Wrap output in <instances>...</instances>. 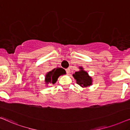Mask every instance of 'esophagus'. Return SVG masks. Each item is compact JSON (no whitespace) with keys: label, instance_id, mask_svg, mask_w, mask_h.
I'll use <instances>...</instances> for the list:
<instances>
[{"label":"esophagus","instance_id":"34e87169","mask_svg":"<svg viewBox=\"0 0 130 130\" xmlns=\"http://www.w3.org/2000/svg\"><path fill=\"white\" fill-rule=\"evenodd\" d=\"M66 71L67 74H69V73H70V69H66Z\"/></svg>","mask_w":130,"mask_h":130}]
</instances>
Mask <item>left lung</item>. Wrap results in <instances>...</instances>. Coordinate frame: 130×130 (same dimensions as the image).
<instances>
[{
	"mask_svg": "<svg viewBox=\"0 0 130 130\" xmlns=\"http://www.w3.org/2000/svg\"><path fill=\"white\" fill-rule=\"evenodd\" d=\"M79 71L75 72V73L73 74V76L76 80V83L82 88L90 86L92 85V77L89 76L86 71L83 70L82 67H79Z\"/></svg>",
	"mask_w": 130,
	"mask_h": 130,
	"instance_id": "8db88e82",
	"label": "left lung"
}]
</instances>
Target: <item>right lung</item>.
Returning <instances> with one entry per match:
<instances>
[{"label": "right lung", "mask_w": 130, "mask_h": 130, "mask_svg": "<svg viewBox=\"0 0 130 130\" xmlns=\"http://www.w3.org/2000/svg\"><path fill=\"white\" fill-rule=\"evenodd\" d=\"M66 74V71L62 68L54 69L50 72H48L45 75V82L46 84L52 83L54 84L60 76Z\"/></svg>", "instance_id": "right-lung-1"}]
</instances>
